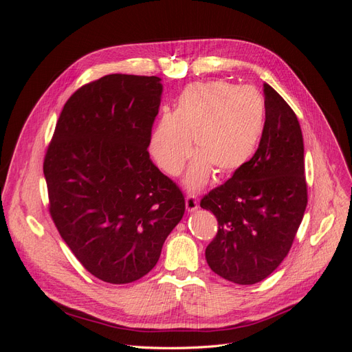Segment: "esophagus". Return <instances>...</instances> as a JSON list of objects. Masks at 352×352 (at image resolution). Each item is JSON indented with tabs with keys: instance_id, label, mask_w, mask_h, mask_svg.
<instances>
[{
	"instance_id": "1",
	"label": "esophagus",
	"mask_w": 352,
	"mask_h": 352,
	"mask_svg": "<svg viewBox=\"0 0 352 352\" xmlns=\"http://www.w3.org/2000/svg\"><path fill=\"white\" fill-rule=\"evenodd\" d=\"M185 206H186L188 211L192 212V211H195L198 208V199L195 197H190L189 195V197L185 198Z\"/></svg>"
}]
</instances>
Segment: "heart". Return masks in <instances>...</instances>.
I'll return each mask as SVG.
<instances>
[{
  "label": "heart",
  "instance_id": "heart-1",
  "mask_svg": "<svg viewBox=\"0 0 352 352\" xmlns=\"http://www.w3.org/2000/svg\"><path fill=\"white\" fill-rule=\"evenodd\" d=\"M265 122V104L254 87L223 80L190 83L180 92L173 113L157 122L148 151L158 168L177 176L194 151L185 186L198 190L212 172H238L257 150Z\"/></svg>",
  "mask_w": 352,
  "mask_h": 352
}]
</instances>
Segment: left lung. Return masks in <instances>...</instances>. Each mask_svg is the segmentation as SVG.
<instances>
[{"instance_id": "left-lung-1", "label": "left lung", "mask_w": 352, "mask_h": 352, "mask_svg": "<svg viewBox=\"0 0 352 352\" xmlns=\"http://www.w3.org/2000/svg\"><path fill=\"white\" fill-rule=\"evenodd\" d=\"M265 122L257 151L201 199L219 221L206 250L210 269L238 285L267 278L289 252L307 207L304 141L286 101L264 83Z\"/></svg>"}]
</instances>
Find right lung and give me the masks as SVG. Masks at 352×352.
I'll return each instance as SVG.
<instances>
[{"label":"right lung","mask_w":352,"mask_h":352,"mask_svg":"<svg viewBox=\"0 0 352 352\" xmlns=\"http://www.w3.org/2000/svg\"><path fill=\"white\" fill-rule=\"evenodd\" d=\"M157 76L107 74L63 107L44 162L50 212L85 269L107 283L141 279L185 212L146 151L162 102Z\"/></svg>","instance_id":"right-lung-1"}]
</instances>
